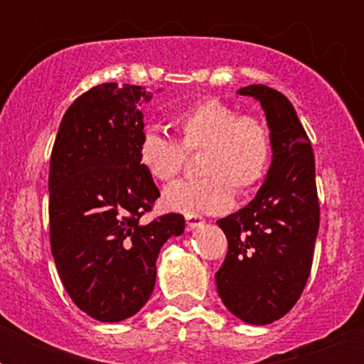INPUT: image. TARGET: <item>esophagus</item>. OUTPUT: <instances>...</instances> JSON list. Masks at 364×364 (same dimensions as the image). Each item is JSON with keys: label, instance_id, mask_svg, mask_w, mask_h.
Wrapping results in <instances>:
<instances>
[{"label": "esophagus", "instance_id": "1", "mask_svg": "<svg viewBox=\"0 0 364 364\" xmlns=\"http://www.w3.org/2000/svg\"><path fill=\"white\" fill-rule=\"evenodd\" d=\"M204 217L200 215H188L187 217V227L191 228V230H194V228H200L202 225H204Z\"/></svg>", "mask_w": 364, "mask_h": 364}]
</instances>
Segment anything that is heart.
Returning <instances> with one entry per match:
<instances>
[{"mask_svg": "<svg viewBox=\"0 0 364 364\" xmlns=\"http://www.w3.org/2000/svg\"><path fill=\"white\" fill-rule=\"evenodd\" d=\"M179 141L156 128L139 137V162L154 181L176 179L187 154L198 156L204 177L177 181L162 194V205L183 215L223 213L234 202V188L249 194L260 187L274 159L272 132L262 119L242 115L238 107L219 98H204L173 115Z\"/></svg>", "mask_w": 364, "mask_h": 364, "instance_id": "1", "label": "heart"}]
</instances>
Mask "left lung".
I'll list each match as a JSON object with an SVG mask.
<instances>
[{
	"instance_id": "obj_1",
	"label": "left lung",
	"mask_w": 364,
	"mask_h": 364,
	"mask_svg": "<svg viewBox=\"0 0 364 364\" xmlns=\"http://www.w3.org/2000/svg\"><path fill=\"white\" fill-rule=\"evenodd\" d=\"M238 92L262 105L274 159L257 196L217 221L228 240L215 274L217 293L238 319L268 325L296 304L310 277L319 230L316 160L310 137L282 92L264 85Z\"/></svg>"
}]
</instances>
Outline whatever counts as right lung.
<instances>
[{"label": "right lung", "mask_w": 364, "mask_h": 364, "mask_svg": "<svg viewBox=\"0 0 364 364\" xmlns=\"http://www.w3.org/2000/svg\"><path fill=\"white\" fill-rule=\"evenodd\" d=\"M145 87L104 82L60 122L48 171L50 251L77 308L102 323L141 310L160 247L185 230L179 213L143 223L160 193L139 162Z\"/></svg>", "instance_id": "obj_1"}]
</instances>
